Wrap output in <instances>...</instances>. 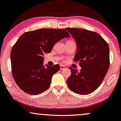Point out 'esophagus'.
Returning <instances> with one entry per match:
<instances>
[{"label":"esophagus","instance_id":"esophagus-1","mask_svg":"<svg viewBox=\"0 0 121 121\" xmlns=\"http://www.w3.org/2000/svg\"><path fill=\"white\" fill-rule=\"evenodd\" d=\"M66 69L65 66L60 65V70H64V69Z\"/></svg>","mask_w":121,"mask_h":121}]
</instances>
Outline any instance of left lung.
<instances>
[{"instance_id":"obj_1","label":"left lung","mask_w":121,"mask_h":121,"mask_svg":"<svg viewBox=\"0 0 121 121\" xmlns=\"http://www.w3.org/2000/svg\"><path fill=\"white\" fill-rule=\"evenodd\" d=\"M76 43L74 61H79L80 72L70 68L67 79L70 90L81 95L88 94L101 84L109 67V48L98 33L81 28H66Z\"/></svg>"}]
</instances>
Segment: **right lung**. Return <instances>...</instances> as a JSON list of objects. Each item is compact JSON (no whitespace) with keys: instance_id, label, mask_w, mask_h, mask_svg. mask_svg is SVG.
I'll return each mask as SVG.
<instances>
[{"instance_id":"add662e5","label":"right lung","mask_w":121,"mask_h":121,"mask_svg":"<svg viewBox=\"0 0 121 121\" xmlns=\"http://www.w3.org/2000/svg\"><path fill=\"white\" fill-rule=\"evenodd\" d=\"M70 35L65 30L43 28L20 36L12 48L10 60L12 75L24 92L37 95L48 89L53 75L60 70L58 64L43 65L45 53L51 52L55 44Z\"/></svg>"}]
</instances>
